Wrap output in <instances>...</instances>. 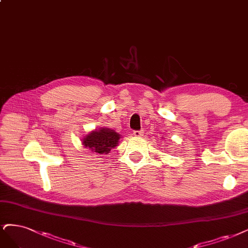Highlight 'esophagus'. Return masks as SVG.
Instances as JSON below:
<instances>
[{
  "label": "esophagus",
  "instance_id": "1",
  "mask_svg": "<svg viewBox=\"0 0 248 248\" xmlns=\"http://www.w3.org/2000/svg\"><path fill=\"white\" fill-rule=\"evenodd\" d=\"M143 131L142 130H135V131H133V135L135 136V138H140V136H142L143 135Z\"/></svg>",
  "mask_w": 248,
  "mask_h": 248
}]
</instances>
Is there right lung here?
<instances>
[{"mask_svg":"<svg viewBox=\"0 0 248 248\" xmlns=\"http://www.w3.org/2000/svg\"><path fill=\"white\" fill-rule=\"evenodd\" d=\"M120 139L121 135L116 130L108 127H100L84 135L81 141L85 149H89L91 153L100 156L108 155L110 150L118 146Z\"/></svg>","mask_w":248,"mask_h":248,"instance_id":"obj_1","label":"right lung"}]
</instances>
